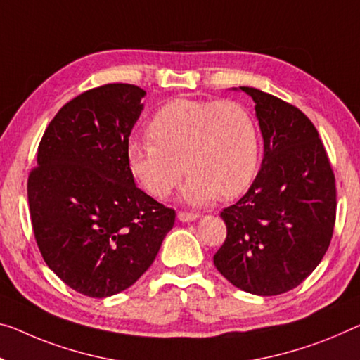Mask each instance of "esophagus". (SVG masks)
Returning <instances> with one entry per match:
<instances>
[{"label": "esophagus", "instance_id": "1", "mask_svg": "<svg viewBox=\"0 0 360 360\" xmlns=\"http://www.w3.org/2000/svg\"><path fill=\"white\" fill-rule=\"evenodd\" d=\"M176 217H179L180 222H193V220H196V219L199 217V214H198V212H185V211H180L179 215H176Z\"/></svg>", "mask_w": 360, "mask_h": 360}]
</instances>
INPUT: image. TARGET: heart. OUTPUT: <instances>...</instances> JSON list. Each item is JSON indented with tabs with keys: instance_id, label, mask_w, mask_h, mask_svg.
<instances>
[{
	"instance_id": "b5f03b06",
	"label": "heart",
	"mask_w": 360,
	"mask_h": 360,
	"mask_svg": "<svg viewBox=\"0 0 360 360\" xmlns=\"http://www.w3.org/2000/svg\"><path fill=\"white\" fill-rule=\"evenodd\" d=\"M151 141H131L127 161L143 190L162 199L180 184L188 202L235 198L251 185L259 164L257 125L231 99H174L148 124Z\"/></svg>"
}]
</instances>
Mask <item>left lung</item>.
I'll return each mask as SVG.
<instances>
[{"instance_id":"1","label":"left lung","mask_w":360,"mask_h":360,"mask_svg":"<svg viewBox=\"0 0 360 360\" xmlns=\"http://www.w3.org/2000/svg\"><path fill=\"white\" fill-rule=\"evenodd\" d=\"M240 90L256 103L264 159L246 195L220 212L226 238L214 264L236 288L275 296L302 283L328 250L335 174L302 110L257 88Z\"/></svg>"}]
</instances>
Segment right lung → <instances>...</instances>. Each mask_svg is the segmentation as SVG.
<instances>
[{
  "instance_id": "add662e5",
  "label": "right lung",
  "mask_w": 360,
  "mask_h": 360,
  "mask_svg": "<svg viewBox=\"0 0 360 360\" xmlns=\"http://www.w3.org/2000/svg\"><path fill=\"white\" fill-rule=\"evenodd\" d=\"M146 91L108 84L64 104L29 175L33 233L49 269L90 297L124 291L146 272L175 211L135 185L127 161Z\"/></svg>"
}]
</instances>
